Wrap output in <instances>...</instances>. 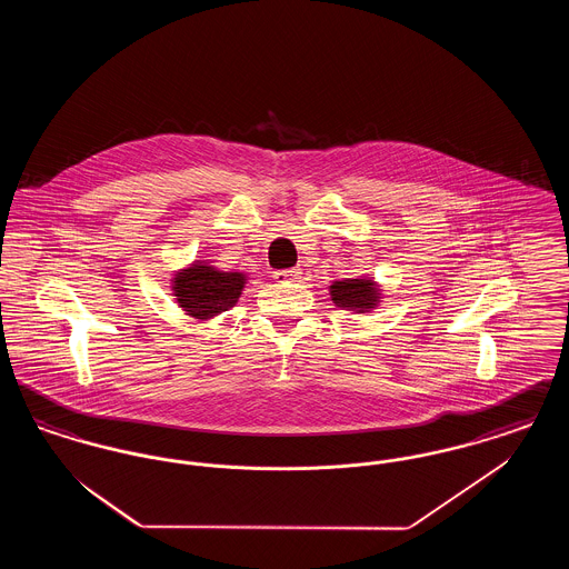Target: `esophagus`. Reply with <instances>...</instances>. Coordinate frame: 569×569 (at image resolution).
Wrapping results in <instances>:
<instances>
[{
  "mask_svg": "<svg viewBox=\"0 0 569 569\" xmlns=\"http://www.w3.org/2000/svg\"><path fill=\"white\" fill-rule=\"evenodd\" d=\"M302 271L300 269H290V271H277L274 272V281L283 283V281H298Z\"/></svg>",
  "mask_w": 569,
  "mask_h": 569,
  "instance_id": "esophagus-1",
  "label": "esophagus"
}]
</instances>
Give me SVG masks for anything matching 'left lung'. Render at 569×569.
Wrapping results in <instances>:
<instances>
[{
  "mask_svg": "<svg viewBox=\"0 0 569 569\" xmlns=\"http://www.w3.org/2000/svg\"><path fill=\"white\" fill-rule=\"evenodd\" d=\"M328 292H330V300L337 307L353 313H371L373 309H378L383 298L381 286L376 281V277H369V274L332 281Z\"/></svg>",
  "mask_w": 569,
  "mask_h": 569,
  "instance_id": "8db88e82",
  "label": "left lung"
}]
</instances>
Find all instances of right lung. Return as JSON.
<instances>
[{"label": "right lung", "instance_id": "obj_1", "mask_svg": "<svg viewBox=\"0 0 569 569\" xmlns=\"http://www.w3.org/2000/svg\"><path fill=\"white\" fill-rule=\"evenodd\" d=\"M244 286L247 272L221 271L209 260H193L170 277V292L177 305L198 322H209L232 309Z\"/></svg>", "mask_w": 569, "mask_h": 569}]
</instances>
